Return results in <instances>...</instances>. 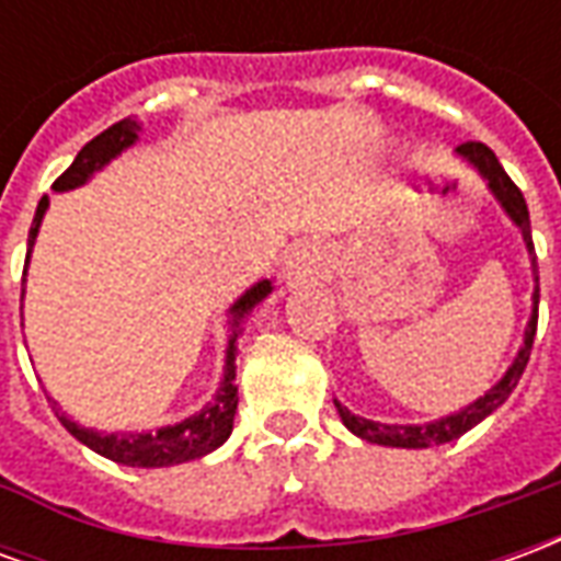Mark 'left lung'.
<instances>
[{"instance_id": "1", "label": "left lung", "mask_w": 561, "mask_h": 561, "mask_svg": "<svg viewBox=\"0 0 561 561\" xmlns=\"http://www.w3.org/2000/svg\"><path fill=\"white\" fill-rule=\"evenodd\" d=\"M457 152L462 156V159H469L471 164L481 171L486 185H490V188H493V195L499 197V204L505 207V213L511 216V219L517 221V228L523 231V240H526V249H529V255H531V267L538 270V264H535V243H531L529 207H526V197H523V192L514 185V180L507 176L505 168L499 164L495 152L486 147V144H481V140H466V144H459ZM535 330H538V288H535V312H531L529 318L526 342H523V348H519L517 360L511 364L505 378H502L493 390H486L481 400L471 402L469 409H462V412L450 414V417H442V421L421 423V426H400V423H376V421H366V417H357V414H352L345 405L336 402L342 423H345L354 435H360V438H366V442H376V445L430 447V445H445V442H454V438H459L462 433H469L474 423H481L486 414H493L495 409L511 397V390L517 388L519 376H523V369H526V364H529Z\"/></svg>"}]
</instances>
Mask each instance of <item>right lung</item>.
I'll use <instances>...</instances> for the list:
<instances>
[{
    "mask_svg": "<svg viewBox=\"0 0 561 561\" xmlns=\"http://www.w3.org/2000/svg\"><path fill=\"white\" fill-rule=\"evenodd\" d=\"M138 138V123L126 116L119 119L111 128H104L102 135L80 149L78 159L71 161L62 176H56L54 188L56 192H66V188H75V185H83L90 180L92 173L104 168L107 161L119 156L123 149L131 147ZM44 209H47V197L38 201V209H35V219H32L30 228V252L32 243H35V233H38V225H42ZM30 252H26V264H30ZM23 276H26V267H23ZM270 294V282H257L255 288L249 291L233 304V328L240 324V318L252 309L255 304H261ZM233 340L228 345V360H225V378H221V388L216 390V400L209 402L207 409L188 421L176 423V426H164L159 433H92V430H83L75 421H68L66 414L56 409L59 421L66 426L68 433L75 435L78 442H83L87 447H92L95 454L114 459V462H123V466H140V469H161V466H173V462H185V459H197L216 450V447L231 435L233 430V412H237V385H233V376H237V364H233Z\"/></svg>",
    "mask_w": 561,
    "mask_h": 561,
    "instance_id": "add662e5",
    "label": "right lung"
}]
</instances>
